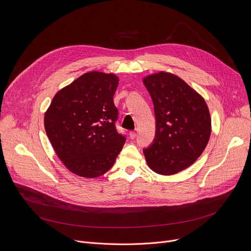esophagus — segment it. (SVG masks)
<instances>
[{"label": "esophagus", "mask_w": 251, "mask_h": 251, "mask_svg": "<svg viewBox=\"0 0 251 251\" xmlns=\"http://www.w3.org/2000/svg\"><path fill=\"white\" fill-rule=\"evenodd\" d=\"M129 136H130V138H131V139H135V138H136V136H137V134H136L135 132H133V131H132V132H130V133H129Z\"/></svg>", "instance_id": "esophagus-1"}]
</instances>
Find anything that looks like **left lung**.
Instances as JSON below:
<instances>
[{
	"label": "left lung",
	"instance_id": "1",
	"mask_svg": "<svg viewBox=\"0 0 251 251\" xmlns=\"http://www.w3.org/2000/svg\"><path fill=\"white\" fill-rule=\"evenodd\" d=\"M154 104L156 134L144 149L146 162L157 174L181 172L201 155L211 132L208 107L195 89L178 76L160 71L143 79Z\"/></svg>",
	"mask_w": 251,
	"mask_h": 251
}]
</instances>
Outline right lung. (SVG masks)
<instances>
[{"label":"right lung","instance_id":"right-lung-1","mask_svg":"<svg viewBox=\"0 0 251 251\" xmlns=\"http://www.w3.org/2000/svg\"><path fill=\"white\" fill-rule=\"evenodd\" d=\"M118 83L113 74L90 71L54 95L45 114V129L71 173L97 177L112 168L121 152L126 139L116 130L113 102Z\"/></svg>","mask_w":251,"mask_h":251}]
</instances>
